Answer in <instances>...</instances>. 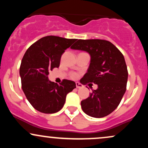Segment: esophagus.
<instances>
[{
    "label": "esophagus",
    "instance_id": "esophagus-1",
    "mask_svg": "<svg viewBox=\"0 0 148 148\" xmlns=\"http://www.w3.org/2000/svg\"><path fill=\"white\" fill-rule=\"evenodd\" d=\"M76 88H81L83 87V85L81 84L79 82H76Z\"/></svg>",
    "mask_w": 148,
    "mask_h": 148
}]
</instances>
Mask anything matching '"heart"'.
Returning a JSON list of instances; mask_svg holds the SVG:
<instances>
[{"instance_id":"1","label":"heart","mask_w":148,"mask_h":148,"mask_svg":"<svg viewBox=\"0 0 148 148\" xmlns=\"http://www.w3.org/2000/svg\"><path fill=\"white\" fill-rule=\"evenodd\" d=\"M76 74H73V77H76Z\"/></svg>"}]
</instances>
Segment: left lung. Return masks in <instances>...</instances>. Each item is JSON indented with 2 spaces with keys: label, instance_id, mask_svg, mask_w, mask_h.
Segmentation results:
<instances>
[{
  "label": "left lung",
  "instance_id": "8db88e82",
  "mask_svg": "<svg viewBox=\"0 0 148 148\" xmlns=\"http://www.w3.org/2000/svg\"><path fill=\"white\" fill-rule=\"evenodd\" d=\"M71 49L89 53L90 63L81 83L98 86L89 97L81 101L83 111L97 118L109 115L126 91L128 72L123 55L111 42L103 40H79Z\"/></svg>",
  "mask_w": 148,
  "mask_h": 148
}]
</instances>
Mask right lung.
<instances>
[{"mask_svg": "<svg viewBox=\"0 0 148 148\" xmlns=\"http://www.w3.org/2000/svg\"><path fill=\"white\" fill-rule=\"evenodd\" d=\"M76 40L47 36L35 42L25 53L19 69L22 90L37 111L44 113L59 111L67 95L76 88L72 81L64 79L58 85L48 77L49 71L59 67L62 54Z\"/></svg>", "mask_w": 148, "mask_h": 148, "instance_id": "obj_1", "label": "right lung"}]
</instances>
